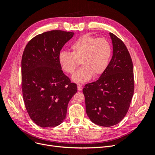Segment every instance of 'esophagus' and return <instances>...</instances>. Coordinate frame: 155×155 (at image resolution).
<instances>
[{
    "label": "esophagus",
    "instance_id": "obj_1",
    "mask_svg": "<svg viewBox=\"0 0 155 155\" xmlns=\"http://www.w3.org/2000/svg\"><path fill=\"white\" fill-rule=\"evenodd\" d=\"M78 91H81L83 90V87L81 85H78Z\"/></svg>",
    "mask_w": 155,
    "mask_h": 155
}]
</instances>
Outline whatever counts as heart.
Here are the masks:
<instances>
[{"instance_id": "obj_1", "label": "heart", "mask_w": 155, "mask_h": 155, "mask_svg": "<svg viewBox=\"0 0 155 155\" xmlns=\"http://www.w3.org/2000/svg\"><path fill=\"white\" fill-rule=\"evenodd\" d=\"M71 52L61 51L58 61L67 74H73L81 61L82 67L72 76L77 83H83L104 73L109 65L112 48L109 41L90 35H83L70 45Z\"/></svg>"}]
</instances>
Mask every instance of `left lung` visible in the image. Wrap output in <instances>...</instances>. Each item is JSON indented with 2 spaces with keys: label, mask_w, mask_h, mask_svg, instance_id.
<instances>
[{
  "label": "left lung",
  "mask_w": 155,
  "mask_h": 155,
  "mask_svg": "<svg viewBox=\"0 0 155 155\" xmlns=\"http://www.w3.org/2000/svg\"><path fill=\"white\" fill-rule=\"evenodd\" d=\"M113 52L104 73L85 85L86 112L94 124L103 127L118 124L127 112L134 94L132 59L124 42L112 33Z\"/></svg>",
  "instance_id": "obj_1"
}]
</instances>
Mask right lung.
Here are the masks:
<instances>
[{"label": "right lung", "mask_w": 155, "mask_h": 155, "mask_svg": "<svg viewBox=\"0 0 155 155\" xmlns=\"http://www.w3.org/2000/svg\"><path fill=\"white\" fill-rule=\"evenodd\" d=\"M74 33L51 30L37 35L27 44L21 61L22 90L26 110L41 127L60 125L77 85L64 74L58 55Z\"/></svg>", "instance_id": "1"}]
</instances>
